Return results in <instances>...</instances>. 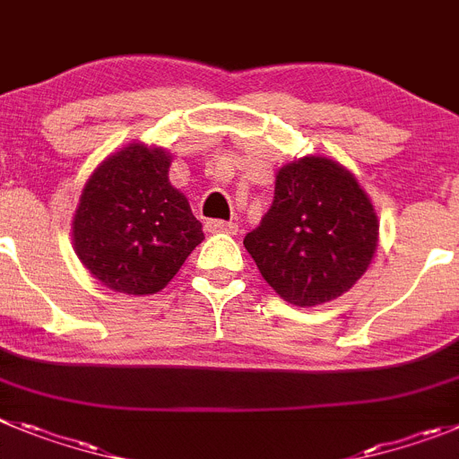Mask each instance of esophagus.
<instances>
[{
	"label": "esophagus",
	"mask_w": 459,
	"mask_h": 459,
	"mask_svg": "<svg viewBox=\"0 0 459 459\" xmlns=\"http://www.w3.org/2000/svg\"><path fill=\"white\" fill-rule=\"evenodd\" d=\"M207 233H238V224L233 221H221V219H207L205 221Z\"/></svg>",
	"instance_id": "obj_1"
}]
</instances>
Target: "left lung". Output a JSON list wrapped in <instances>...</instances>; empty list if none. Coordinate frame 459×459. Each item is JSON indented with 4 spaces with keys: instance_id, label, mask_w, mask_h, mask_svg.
<instances>
[{
    "instance_id": "8db88e82",
    "label": "left lung",
    "mask_w": 459,
    "mask_h": 459,
    "mask_svg": "<svg viewBox=\"0 0 459 459\" xmlns=\"http://www.w3.org/2000/svg\"><path fill=\"white\" fill-rule=\"evenodd\" d=\"M377 240V214L356 178L330 159L305 157L279 170L273 205L245 247L286 302L314 307L356 284Z\"/></svg>"
}]
</instances>
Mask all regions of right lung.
Returning <instances> with one entry per match:
<instances>
[{
    "label": "right lung",
    "mask_w": 459,
    "mask_h": 459,
    "mask_svg": "<svg viewBox=\"0 0 459 459\" xmlns=\"http://www.w3.org/2000/svg\"><path fill=\"white\" fill-rule=\"evenodd\" d=\"M169 169L163 150L129 145L106 159L82 189L75 252L108 289L157 293L201 245V221L169 182Z\"/></svg>",
    "instance_id": "obj_1"
}]
</instances>
